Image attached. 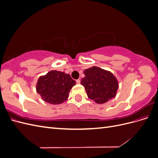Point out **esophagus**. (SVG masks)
Here are the masks:
<instances>
[{
    "label": "esophagus",
    "mask_w": 158,
    "mask_h": 158,
    "mask_svg": "<svg viewBox=\"0 0 158 158\" xmlns=\"http://www.w3.org/2000/svg\"><path fill=\"white\" fill-rule=\"evenodd\" d=\"M76 83H77L78 84H80V79H78V80H76Z\"/></svg>",
    "instance_id": "esophagus-1"
}]
</instances>
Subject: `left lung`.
I'll list each match as a JSON object with an SVG mask.
<instances>
[{"instance_id": "obj_1", "label": "left lung", "mask_w": 158, "mask_h": 158, "mask_svg": "<svg viewBox=\"0 0 158 158\" xmlns=\"http://www.w3.org/2000/svg\"><path fill=\"white\" fill-rule=\"evenodd\" d=\"M81 84L88 97L98 103H104L115 97L118 82L112 73L96 66L85 69Z\"/></svg>"}]
</instances>
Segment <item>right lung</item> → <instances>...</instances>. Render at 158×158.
<instances>
[{
    "label": "right lung",
    "mask_w": 158,
    "mask_h": 158,
    "mask_svg": "<svg viewBox=\"0 0 158 158\" xmlns=\"http://www.w3.org/2000/svg\"><path fill=\"white\" fill-rule=\"evenodd\" d=\"M76 83L69 74L52 70L40 77L37 84V92L45 102L58 105L68 99L70 90Z\"/></svg>",
    "instance_id": "obj_1"
}]
</instances>
